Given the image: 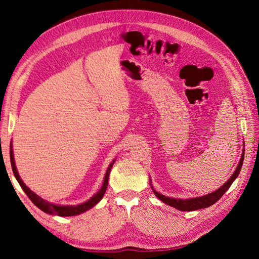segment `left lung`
I'll return each instance as SVG.
<instances>
[{
  "label": "left lung",
  "mask_w": 259,
  "mask_h": 259,
  "mask_svg": "<svg viewBox=\"0 0 259 259\" xmlns=\"http://www.w3.org/2000/svg\"><path fill=\"white\" fill-rule=\"evenodd\" d=\"M243 145H244V144H243ZM243 160H244V146H243V150H242V154H241V158H240L238 166H237L236 170H234V173L230 176V178L227 180V182L222 187H219L217 190L210 192V193H207V194H204V195H201V197L189 198V199H177V198L166 197V195H164V194L156 191L154 188L152 187L151 177H149V185H150L152 191L156 195V198H159L163 203H165V204H167L169 206H173V207H175L179 210L190 211V210H195V209L206 208L210 205H213L214 203H216L219 199L223 197L225 192L229 189L230 186L232 185V183L239 176V173H240L242 164H243Z\"/></svg>",
  "instance_id": "1"
}]
</instances>
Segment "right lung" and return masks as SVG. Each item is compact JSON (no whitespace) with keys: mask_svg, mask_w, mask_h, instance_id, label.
Instances as JSON below:
<instances>
[{"mask_svg":"<svg viewBox=\"0 0 259 259\" xmlns=\"http://www.w3.org/2000/svg\"><path fill=\"white\" fill-rule=\"evenodd\" d=\"M10 156H11V164H12V168H13V173L16 177L18 184L20 185V187L22 188V190L25 191V193L28 195L29 199L32 201L33 204L40 208L41 210H43L44 213L50 214V215H57V216H61V217H67V216H75V215H80L84 211L91 209L92 207L95 206L97 203L104 198L105 192L107 190L108 187V180H109V174H110L111 168L113 166L114 162L116 161V158L112 160V162L109 164V166L106 170V174L104 177V182H103V186H101L100 189L93 195L91 199H89L88 201H85L83 203H80V204L76 205H62V204H55V203H51L49 201H46L44 199H42L41 197L33 192L32 190L30 189L29 187L26 186V184L22 182V179L20 178V175L17 170L16 167V163H15V159H14V151H13V144L11 142L10 145Z\"/></svg>","mask_w":259,"mask_h":259,"instance_id":"add662e5","label":"right lung"}]
</instances>
